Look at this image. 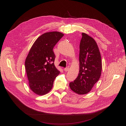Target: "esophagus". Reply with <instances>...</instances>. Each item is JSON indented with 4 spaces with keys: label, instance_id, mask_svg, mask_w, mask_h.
Masks as SVG:
<instances>
[{
    "label": "esophagus",
    "instance_id": "obj_1",
    "mask_svg": "<svg viewBox=\"0 0 126 126\" xmlns=\"http://www.w3.org/2000/svg\"><path fill=\"white\" fill-rule=\"evenodd\" d=\"M68 70H69V66H67V67H66L65 68H64V71H66V72L68 71Z\"/></svg>",
    "mask_w": 126,
    "mask_h": 126
}]
</instances>
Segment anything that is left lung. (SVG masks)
Here are the masks:
<instances>
[{"label": "left lung", "mask_w": 126, "mask_h": 126, "mask_svg": "<svg viewBox=\"0 0 126 126\" xmlns=\"http://www.w3.org/2000/svg\"><path fill=\"white\" fill-rule=\"evenodd\" d=\"M80 44V70L78 77L69 83L71 90L78 94L89 92L100 79L102 69L101 56L94 38L83 32Z\"/></svg>", "instance_id": "8db88e82"}]
</instances>
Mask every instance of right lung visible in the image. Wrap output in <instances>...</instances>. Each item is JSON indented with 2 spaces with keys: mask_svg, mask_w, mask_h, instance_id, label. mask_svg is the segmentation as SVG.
Segmentation results:
<instances>
[{
  "mask_svg": "<svg viewBox=\"0 0 126 126\" xmlns=\"http://www.w3.org/2000/svg\"><path fill=\"white\" fill-rule=\"evenodd\" d=\"M63 36L59 32L44 33L36 39L25 59L29 86L37 95L48 93L60 74L54 65L55 55L53 48Z\"/></svg>",
  "mask_w": 126,
  "mask_h": 126,
  "instance_id": "add662e5",
  "label": "right lung"
}]
</instances>
